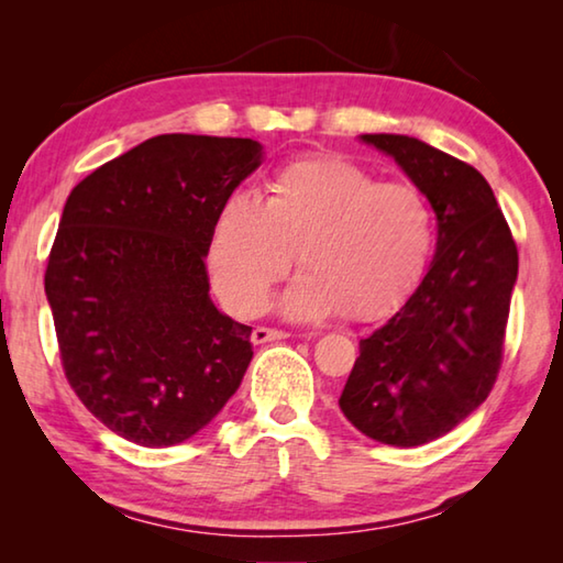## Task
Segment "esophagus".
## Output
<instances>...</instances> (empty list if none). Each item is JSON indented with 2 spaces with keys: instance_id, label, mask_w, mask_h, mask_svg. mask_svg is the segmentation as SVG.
<instances>
[{
  "instance_id": "1",
  "label": "esophagus",
  "mask_w": 563,
  "mask_h": 563,
  "mask_svg": "<svg viewBox=\"0 0 563 563\" xmlns=\"http://www.w3.org/2000/svg\"><path fill=\"white\" fill-rule=\"evenodd\" d=\"M285 338H288V332L273 330V328H255L251 332L253 345H265V342H275V340H285Z\"/></svg>"
}]
</instances>
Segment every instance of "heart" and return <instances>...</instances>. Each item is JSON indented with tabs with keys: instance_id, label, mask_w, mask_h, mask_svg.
I'll return each mask as SVG.
<instances>
[{
	"instance_id": "heart-1",
	"label": "heart",
	"mask_w": 563,
	"mask_h": 563,
	"mask_svg": "<svg viewBox=\"0 0 563 563\" xmlns=\"http://www.w3.org/2000/svg\"><path fill=\"white\" fill-rule=\"evenodd\" d=\"M432 211L417 188L379 184L340 158L285 166L263 201L235 190L216 216L208 271L235 316H255L292 265L302 271L283 290L278 310L295 322L352 312L383 316L422 278L432 251Z\"/></svg>"
}]
</instances>
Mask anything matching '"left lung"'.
I'll return each mask as SVG.
<instances>
[{"label": "left lung", "mask_w": 563, "mask_h": 563, "mask_svg": "<svg viewBox=\"0 0 563 563\" xmlns=\"http://www.w3.org/2000/svg\"><path fill=\"white\" fill-rule=\"evenodd\" d=\"M360 141L395 158L430 201L437 247L402 308L360 340L340 409L369 440L419 446L452 432L492 393L517 243L474 166L402 133H362Z\"/></svg>", "instance_id": "left-lung-1"}]
</instances>
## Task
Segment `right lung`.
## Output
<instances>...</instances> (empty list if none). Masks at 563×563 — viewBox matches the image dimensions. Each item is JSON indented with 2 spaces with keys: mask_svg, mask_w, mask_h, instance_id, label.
<instances>
[{
  "mask_svg": "<svg viewBox=\"0 0 563 563\" xmlns=\"http://www.w3.org/2000/svg\"><path fill=\"white\" fill-rule=\"evenodd\" d=\"M261 164L253 139L164 133L66 198L46 300L66 379L123 440L186 442L241 387L253 328L213 305L206 255L223 201Z\"/></svg>",
  "mask_w": 563,
  "mask_h": 563,
  "instance_id": "1",
  "label": "right lung"
}]
</instances>
